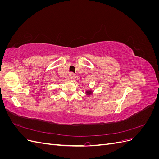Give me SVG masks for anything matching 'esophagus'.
Listing matches in <instances>:
<instances>
[{
  "mask_svg": "<svg viewBox=\"0 0 159 159\" xmlns=\"http://www.w3.org/2000/svg\"><path fill=\"white\" fill-rule=\"evenodd\" d=\"M68 76L70 79H74L75 78V74L74 73H72V72H71V73L69 74Z\"/></svg>",
  "mask_w": 159,
  "mask_h": 159,
  "instance_id": "34e87169",
  "label": "esophagus"
}]
</instances>
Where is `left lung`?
<instances>
[{"label":"left lung","mask_w":159,"mask_h":159,"mask_svg":"<svg viewBox=\"0 0 159 159\" xmlns=\"http://www.w3.org/2000/svg\"><path fill=\"white\" fill-rule=\"evenodd\" d=\"M91 93H92V91H86V93H87L88 95H91Z\"/></svg>","instance_id":"obj_1"}]
</instances>
